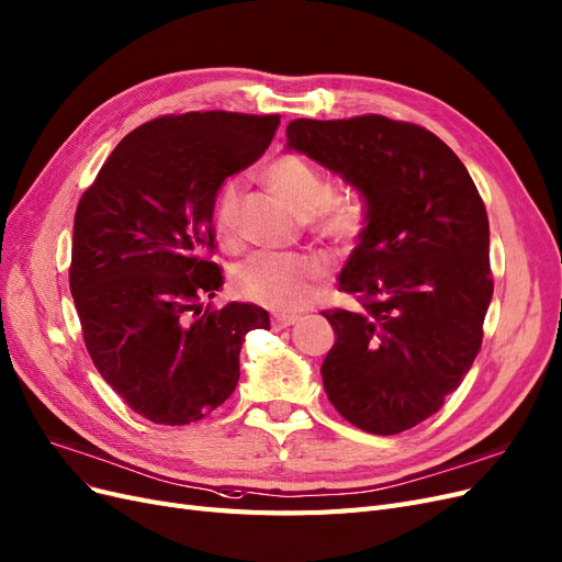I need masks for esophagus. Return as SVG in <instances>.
<instances>
[{
	"label": "esophagus",
	"instance_id": "34e87169",
	"mask_svg": "<svg viewBox=\"0 0 562 562\" xmlns=\"http://www.w3.org/2000/svg\"><path fill=\"white\" fill-rule=\"evenodd\" d=\"M300 321V316H285V314H274L272 316V327L274 330H285V327L295 325Z\"/></svg>",
	"mask_w": 562,
	"mask_h": 562
}]
</instances>
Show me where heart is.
Returning <instances> with one entry per match:
<instances>
[{
    "instance_id": "heart-1",
    "label": "heart",
    "mask_w": 562,
    "mask_h": 562,
    "mask_svg": "<svg viewBox=\"0 0 562 562\" xmlns=\"http://www.w3.org/2000/svg\"><path fill=\"white\" fill-rule=\"evenodd\" d=\"M265 183L290 209L306 216L318 235L330 239L351 237L360 209L353 198L330 192L323 173L300 156L285 153L265 169ZM241 190L229 181L216 204V229L221 239L235 241L239 232ZM323 265L302 254H262L244 260L235 272L237 293L250 302L279 308V312H297L318 293L323 283Z\"/></svg>"
}]
</instances>
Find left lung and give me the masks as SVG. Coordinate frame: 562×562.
I'll use <instances>...</instances> for the list:
<instances>
[{
  "label": "left lung",
  "mask_w": 562,
  "mask_h": 562,
  "mask_svg": "<svg viewBox=\"0 0 562 562\" xmlns=\"http://www.w3.org/2000/svg\"><path fill=\"white\" fill-rule=\"evenodd\" d=\"M285 137L364 200L339 274L360 308L323 312L337 335L321 367L327 400L364 432L409 430L441 409L481 348L493 297L486 206L456 153L418 125L297 119Z\"/></svg>",
  "instance_id": "obj_1"
}]
</instances>
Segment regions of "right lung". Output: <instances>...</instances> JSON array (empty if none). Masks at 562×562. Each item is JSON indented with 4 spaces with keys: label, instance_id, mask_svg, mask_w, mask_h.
I'll return each mask as SVG.
<instances>
[{
    "label": "right lung",
    "instance_id": "1",
    "mask_svg": "<svg viewBox=\"0 0 562 562\" xmlns=\"http://www.w3.org/2000/svg\"><path fill=\"white\" fill-rule=\"evenodd\" d=\"M279 115L190 111L132 130L83 192L69 288L88 353L132 412L186 425L237 389L239 353L269 314L202 304L223 285L206 260L227 177L254 165Z\"/></svg>",
    "mask_w": 562,
    "mask_h": 562
}]
</instances>
